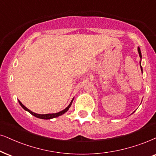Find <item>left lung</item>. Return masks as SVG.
Instances as JSON below:
<instances>
[{"label": "left lung", "mask_w": 156, "mask_h": 156, "mask_svg": "<svg viewBox=\"0 0 156 156\" xmlns=\"http://www.w3.org/2000/svg\"><path fill=\"white\" fill-rule=\"evenodd\" d=\"M137 51H138V53H139V56L140 58V68H141V71L143 73V68H142L141 66V60H142V55H141V52H140V47H137Z\"/></svg>", "instance_id": "left-lung-1"}]
</instances>
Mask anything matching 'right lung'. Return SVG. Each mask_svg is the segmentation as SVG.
Instances as JSON below:
<instances>
[{"instance_id": "right-lung-1", "label": "right lung", "mask_w": 156, "mask_h": 156, "mask_svg": "<svg viewBox=\"0 0 156 156\" xmlns=\"http://www.w3.org/2000/svg\"><path fill=\"white\" fill-rule=\"evenodd\" d=\"M73 99H74V98H73L71 102H70V104H69V105H68V106H67L66 109H63V110H62V111L59 112H58V113H55V114H39L34 113V112H31V111H30V110H29V109H27V108L26 107V106H25L24 105H23L22 103H21V102L20 101H19V104H20V105L21 106V107H22L23 109L26 110V111L29 112V113H30L31 114H32V115L34 116V117H37V118H39V119H52V118L58 117H59V116L62 115V114L66 113V112L69 109V108L70 107V106H71V104H72V103H73Z\"/></svg>"}]
</instances>
